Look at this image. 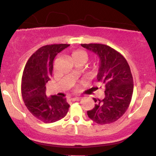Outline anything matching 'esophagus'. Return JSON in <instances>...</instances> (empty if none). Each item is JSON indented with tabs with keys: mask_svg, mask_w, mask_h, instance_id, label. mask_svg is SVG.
<instances>
[{
	"mask_svg": "<svg viewBox=\"0 0 156 156\" xmlns=\"http://www.w3.org/2000/svg\"><path fill=\"white\" fill-rule=\"evenodd\" d=\"M71 100L72 101H80L81 100V97H74V98H72L71 99Z\"/></svg>",
	"mask_w": 156,
	"mask_h": 156,
	"instance_id": "obj_1",
	"label": "esophagus"
}]
</instances>
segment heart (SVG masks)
Returning <instances> with one entry per match:
<instances>
[{
    "label": "heart",
    "instance_id": "1",
    "mask_svg": "<svg viewBox=\"0 0 156 156\" xmlns=\"http://www.w3.org/2000/svg\"><path fill=\"white\" fill-rule=\"evenodd\" d=\"M87 53L83 50H75L72 53V60L76 59H87Z\"/></svg>",
    "mask_w": 156,
    "mask_h": 156
}]
</instances>
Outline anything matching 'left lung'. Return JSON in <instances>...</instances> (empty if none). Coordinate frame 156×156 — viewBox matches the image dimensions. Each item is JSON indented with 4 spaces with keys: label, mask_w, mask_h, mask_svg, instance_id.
Returning <instances> with one entry per match:
<instances>
[{
    "label": "left lung",
    "mask_w": 156,
    "mask_h": 156,
    "mask_svg": "<svg viewBox=\"0 0 156 156\" xmlns=\"http://www.w3.org/2000/svg\"><path fill=\"white\" fill-rule=\"evenodd\" d=\"M83 48L94 52L100 59L97 81L105 88L103 100L87 111L91 120L100 125L110 124L122 117L130 105L133 90V77L125 58L109 46L101 44H84Z\"/></svg>",
    "instance_id": "left-lung-1"
}]
</instances>
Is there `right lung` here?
Returning a JSON list of instances; mask_svg holds the SVG:
<instances>
[{"label":"right lung","instance_id":"obj_1","mask_svg":"<svg viewBox=\"0 0 156 156\" xmlns=\"http://www.w3.org/2000/svg\"><path fill=\"white\" fill-rule=\"evenodd\" d=\"M69 44L46 45L34 52L28 60L22 77L23 101L36 119L44 123H53L66 115L69 104L66 99L46 96V84L52 76L55 56Z\"/></svg>","mask_w":156,"mask_h":156}]
</instances>
